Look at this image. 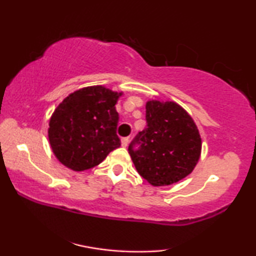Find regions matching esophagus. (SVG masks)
I'll return each instance as SVG.
<instances>
[{"mask_svg": "<svg viewBox=\"0 0 256 256\" xmlns=\"http://www.w3.org/2000/svg\"><path fill=\"white\" fill-rule=\"evenodd\" d=\"M128 143H129V138H124L121 140V144H122V146H127Z\"/></svg>", "mask_w": 256, "mask_h": 256, "instance_id": "34e87169", "label": "esophagus"}]
</instances>
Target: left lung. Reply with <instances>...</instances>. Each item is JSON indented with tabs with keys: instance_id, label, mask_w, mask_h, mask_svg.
Segmentation results:
<instances>
[{
	"instance_id": "left-lung-1",
	"label": "left lung",
	"mask_w": 256,
	"mask_h": 256,
	"mask_svg": "<svg viewBox=\"0 0 256 256\" xmlns=\"http://www.w3.org/2000/svg\"><path fill=\"white\" fill-rule=\"evenodd\" d=\"M146 127L129 144L138 172L154 186L177 183L190 174L202 152V138L194 121L174 101L146 104ZM136 145L140 146L134 149Z\"/></svg>"
}]
</instances>
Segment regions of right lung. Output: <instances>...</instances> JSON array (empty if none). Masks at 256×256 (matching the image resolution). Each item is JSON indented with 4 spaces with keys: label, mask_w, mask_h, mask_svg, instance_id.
<instances>
[{
    "label": "right lung",
    "mask_w": 256,
    "mask_h": 256,
    "mask_svg": "<svg viewBox=\"0 0 256 256\" xmlns=\"http://www.w3.org/2000/svg\"><path fill=\"white\" fill-rule=\"evenodd\" d=\"M122 92L104 86L84 87L66 96L48 122V141L54 156L73 171L96 166L121 146L115 110Z\"/></svg>",
    "instance_id": "1"
}]
</instances>
